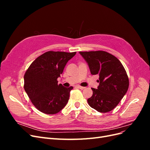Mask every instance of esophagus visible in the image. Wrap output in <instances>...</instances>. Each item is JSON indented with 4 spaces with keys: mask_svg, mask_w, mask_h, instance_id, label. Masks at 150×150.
Segmentation results:
<instances>
[{
    "mask_svg": "<svg viewBox=\"0 0 150 150\" xmlns=\"http://www.w3.org/2000/svg\"><path fill=\"white\" fill-rule=\"evenodd\" d=\"M77 87L79 88L80 89H85V87H83V86H78Z\"/></svg>",
    "mask_w": 150,
    "mask_h": 150,
    "instance_id": "obj_1",
    "label": "esophagus"
}]
</instances>
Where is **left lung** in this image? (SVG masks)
<instances>
[{
  "instance_id": "8db88e82",
  "label": "left lung",
  "mask_w": 150,
  "mask_h": 150,
  "mask_svg": "<svg viewBox=\"0 0 150 150\" xmlns=\"http://www.w3.org/2000/svg\"><path fill=\"white\" fill-rule=\"evenodd\" d=\"M88 63L91 74H98V89L91 88L93 96L89 105L100 112L112 110L124 97L129 87V79L125 68L112 54L105 51L79 52Z\"/></svg>"
}]
</instances>
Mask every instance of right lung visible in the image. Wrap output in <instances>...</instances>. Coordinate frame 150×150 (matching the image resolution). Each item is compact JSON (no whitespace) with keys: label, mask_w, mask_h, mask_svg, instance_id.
Listing matches in <instances>:
<instances>
[{"label":"right lung","mask_w":150,"mask_h":150,"mask_svg":"<svg viewBox=\"0 0 150 150\" xmlns=\"http://www.w3.org/2000/svg\"><path fill=\"white\" fill-rule=\"evenodd\" d=\"M76 52L48 51L32 62L24 74V88L34 106L40 112L53 115L65 107L73 87L58 84L57 78Z\"/></svg>","instance_id":"add662e5"}]
</instances>
